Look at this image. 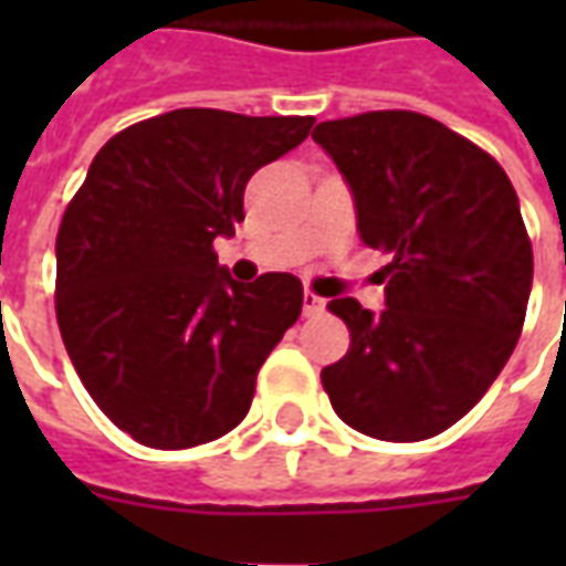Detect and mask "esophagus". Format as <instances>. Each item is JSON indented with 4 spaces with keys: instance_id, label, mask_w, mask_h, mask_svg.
<instances>
[{
    "instance_id": "obj_1",
    "label": "esophagus",
    "mask_w": 566,
    "mask_h": 566,
    "mask_svg": "<svg viewBox=\"0 0 566 566\" xmlns=\"http://www.w3.org/2000/svg\"><path fill=\"white\" fill-rule=\"evenodd\" d=\"M321 312H324V300L318 294L306 291L303 294V315H321Z\"/></svg>"
}]
</instances>
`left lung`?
<instances>
[{"label":"left lung","instance_id":"8db88e82","mask_svg":"<svg viewBox=\"0 0 566 566\" xmlns=\"http://www.w3.org/2000/svg\"><path fill=\"white\" fill-rule=\"evenodd\" d=\"M312 139L355 197L364 245L391 254L385 308L331 300L348 324L321 369L336 416L388 442L437 437L473 409L522 336L534 251L500 163L418 112L324 120Z\"/></svg>","mask_w":566,"mask_h":566}]
</instances>
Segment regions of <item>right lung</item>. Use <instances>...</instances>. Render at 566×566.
Listing matches in <instances>:
<instances>
[{
	"label": "right lung",
	"instance_id": "add662e5",
	"mask_svg": "<svg viewBox=\"0 0 566 566\" xmlns=\"http://www.w3.org/2000/svg\"><path fill=\"white\" fill-rule=\"evenodd\" d=\"M315 117L178 108L93 157L56 233V324L96 406L150 449L230 433L263 360L300 318L291 272L235 282L211 242L245 221V185Z\"/></svg>",
	"mask_w": 566,
	"mask_h": 566
}]
</instances>
